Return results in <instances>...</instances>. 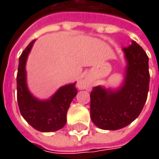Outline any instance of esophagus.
I'll use <instances>...</instances> for the list:
<instances>
[{"label":"esophagus","instance_id":"obj_1","mask_svg":"<svg viewBox=\"0 0 159 159\" xmlns=\"http://www.w3.org/2000/svg\"><path fill=\"white\" fill-rule=\"evenodd\" d=\"M81 85H83V84H81Z\"/></svg>","mask_w":159,"mask_h":159}]
</instances>
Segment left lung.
Returning a JSON list of instances; mask_svg holds the SVG:
<instances>
[{"mask_svg": "<svg viewBox=\"0 0 159 159\" xmlns=\"http://www.w3.org/2000/svg\"><path fill=\"white\" fill-rule=\"evenodd\" d=\"M128 66L123 85L113 91L102 87L90 93V116L101 129L117 130L136 119L143 109L149 90L148 56L135 42L123 48Z\"/></svg>", "mask_w": 159, "mask_h": 159, "instance_id": "obj_1", "label": "left lung"}]
</instances>
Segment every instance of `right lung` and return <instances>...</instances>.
Listing matches in <instances>:
<instances>
[{"label":"right lung","instance_id":"obj_1","mask_svg":"<svg viewBox=\"0 0 159 159\" xmlns=\"http://www.w3.org/2000/svg\"><path fill=\"white\" fill-rule=\"evenodd\" d=\"M35 40L19 57L17 74V100L23 117L35 129L52 132L62 129L66 123L70 104L77 93L76 83L61 87L48 100H38L30 94L26 85L25 63Z\"/></svg>","mask_w":159,"mask_h":159}]
</instances>
